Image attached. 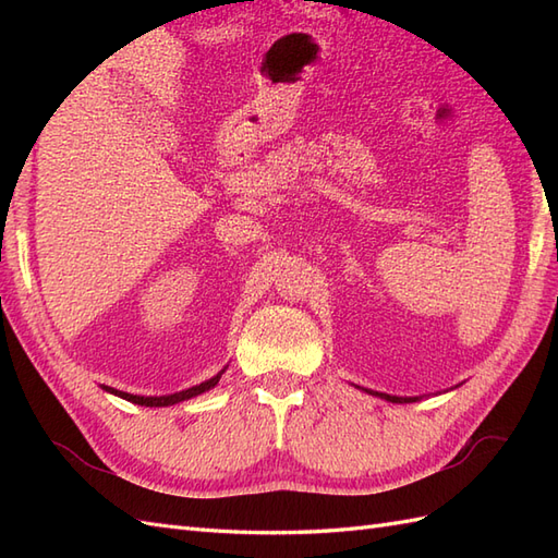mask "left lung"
<instances>
[{"label": "left lung", "instance_id": "8db88e82", "mask_svg": "<svg viewBox=\"0 0 558 558\" xmlns=\"http://www.w3.org/2000/svg\"><path fill=\"white\" fill-rule=\"evenodd\" d=\"M354 388H360V390H364V393H369V396H376V398H384V400H388V402H417V400H422V396L417 398V396H414V398H400V396H388V393H378V390H372V388H362V386H357V384H352ZM458 388V386H456ZM450 390H453V388H450Z\"/></svg>", "mask_w": 558, "mask_h": 558}]
</instances>
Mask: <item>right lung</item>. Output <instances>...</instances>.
<instances>
[{"label": "right lung", "mask_w": 558, "mask_h": 558, "mask_svg": "<svg viewBox=\"0 0 558 558\" xmlns=\"http://www.w3.org/2000/svg\"><path fill=\"white\" fill-rule=\"evenodd\" d=\"M225 369H228V366H225ZM225 369L218 372L213 378H208V381H204V384L192 386V388H186V390H180V393H172V396H160V398H158V396H134V393H124V390H117V388H110V386H100V388L108 390V393H112V396H120V398H124V400H129V402H136V405H146V408H168V405H174V402L189 400V398H194V396L206 393V390H210V388H216L218 381H220V376L225 374Z\"/></svg>", "instance_id": "right-lung-1"}]
</instances>
